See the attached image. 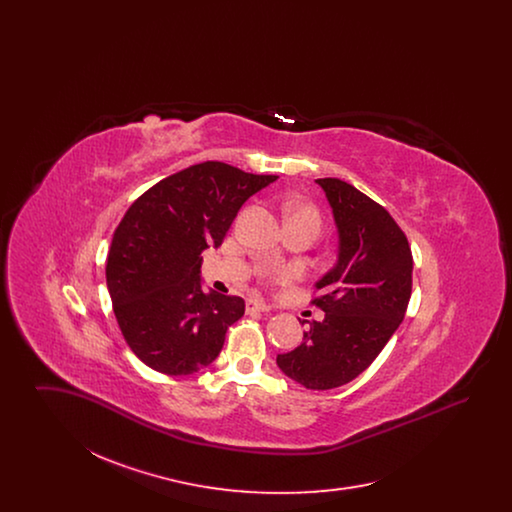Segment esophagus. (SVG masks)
Masks as SVG:
<instances>
[{
    "label": "esophagus",
    "mask_w": 512,
    "mask_h": 512,
    "mask_svg": "<svg viewBox=\"0 0 512 512\" xmlns=\"http://www.w3.org/2000/svg\"><path fill=\"white\" fill-rule=\"evenodd\" d=\"M245 309H247V313H268L270 305H267L265 301H259V299H249Z\"/></svg>",
    "instance_id": "esophagus-1"
}]
</instances>
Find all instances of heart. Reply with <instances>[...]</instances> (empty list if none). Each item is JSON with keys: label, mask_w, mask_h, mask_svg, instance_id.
<instances>
[{"label": "heart", "mask_w": 512, "mask_h": 512, "mask_svg": "<svg viewBox=\"0 0 512 512\" xmlns=\"http://www.w3.org/2000/svg\"><path fill=\"white\" fill-rule=\"evenodd\" d=\"M288 211H290L292 217L293 215H307V217L320 222V217H318V211L315 207H309V205H290ZM295 274L297 272L290 267H272L268 268L267 272H265V280H267L268 286H286V284L292 282Z\"/></svg>", "instance_id": "1"}]
</instances>
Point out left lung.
<instances>
[{
  "mask_svg": "<svg viewBox=\"0 0 512 512\" xmlns=\"http://www.w3.org/2000/svg\"><path fill=\"white\" fill-rule=\"evenodd\" d=\"M340 230V259L317 284L311 305L326 315L278 355L280 370L307 390L355 380L386 347L413 292L411 245L390 213L340 178H318Z\"/></svg>",
  "mask_w": 512,
  "mask_h": 512,
  "instance_id": "left-lung-1",
  "label": "left lung"
}]
</instances>
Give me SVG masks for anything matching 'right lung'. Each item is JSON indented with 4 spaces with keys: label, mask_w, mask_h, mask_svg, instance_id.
Segmentation results:
<instances>
[{
    "label": "right lung",
    "mask_w": 512,
    "mask_h": 512,
    "mask_svg": "<svg viewBox=\"0 0 512 512\" xmlns=\"http://www.w3.org/2000/svg\"><path fill=\"white\" fill-rule=\"evenodd\" d=\"M276 178L205 161L163 178L128 207L105 276L122 336L144 365L186 376L219 357L245 301L201 290V253L219 247L240 207Z\"/></svg>",
    "instance_id": "1"
}]
</instances>
